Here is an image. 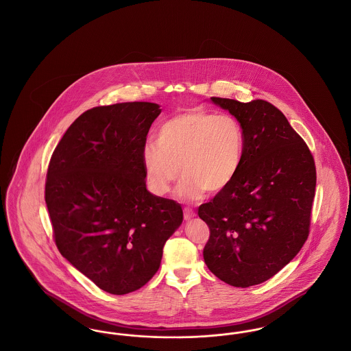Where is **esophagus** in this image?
Wrapping results in <instances>:
<instances>
[{"mask_svg":"<svg viewBox=\"0 0 351 351\" xmlns=\"http://www.w3.org/2000/svg\"><path fill=\"white\" fill-rule=\"evenodd\" d=\"M196 217V213L192 210V209H189V208H185L184 209V219L185 221H189V219H192V218Z\"/></svg>","mask_w":351,"mask_h":351,"instance_id":"esophagus-1","label":"esophagus"}]
</instances>
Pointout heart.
Returning a JSON list of instances; mask_svg holds the SVG:
<instances>
[{"instance_id":"obj_1","label":"heart","mask_w":351,"mask_h":351,"mask_svg":"<svg viewBox=\"0 0 351 351\" xmlns=\"http://www.w3.org/2000/svg\"><path fill=\"white\" fill-rule=\"evenodd\" d=\"M243 151L245 138L237 119L188 110L158 128L155 142L143 147L142 163L155 195L168 193L182 175L180 197L199 200L205 191L218 193L232 184Z\"/></svg>"}]
</instances>
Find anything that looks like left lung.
<instances>
[{
    "mask_svg": "<svg viewBox=\"0 0 351 351\" xmlns=\"http://www.w3.org/2000/svg\"><path fill=\"white\" fill-rule=\"evenodd\" d=\"M210 101L239 122L245 151L232 184L199 208L210 230L202 254L218 279L247 288L278 274L305 243L316 167L302 138L272 104Z\"/></svg>",
    "mask_w": 351,
    "mask_h": 351,
    "instance_id": "obj_1",
    "label": "left lung"
}]
</instances>
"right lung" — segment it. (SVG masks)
<instances>
[{
    "label": "right lung",
    "instance_id": "add662e5",
    "mask_svg": "<svg viewBox=\"0 0 351 351\" xmlns=\"http://www.w3.org/2000/svg\"><path fill=\"white\" fill-rule=\"evenodd\" d=\"M160 112L145 101L89 109L51 156L45 199L55 243L112 295L150 280L166 241L183 222L180 204L152 195L145 182L142 151Z\"/></svg>",
    "mask_w": 351,
    "mask_h": 351
}]
</instances>
